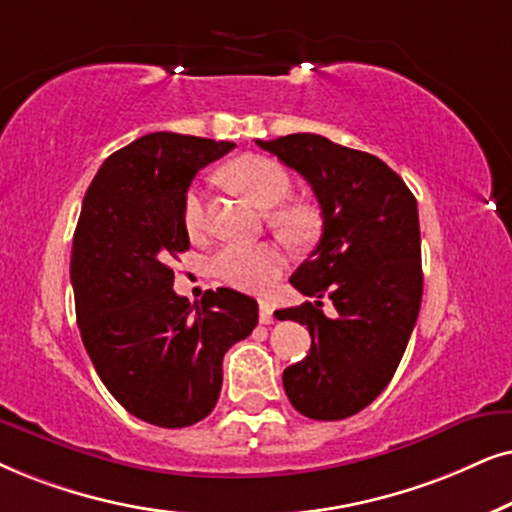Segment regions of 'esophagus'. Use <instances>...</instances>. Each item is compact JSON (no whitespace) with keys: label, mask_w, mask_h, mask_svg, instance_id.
Returning a JSON list of instances; mask_svg holds the SVG:
<instances>
[{"label":"esophagus","mask_w":512,"mask_h":512,"mask_svg":"<svg viewBox=\"0 0 512 512\" xmlns=\"http://www.w3.org/2000/svg\"><path fill=\"white\" fill-rule=\"evenodd\" d=\"M260 323L262 325H271L274 323V306L267 299H260Z\"/></svg>","instance_id":"34e87169"}]
</instances>
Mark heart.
<instances>
[{
    "instance_id": "1",
    "label": "heart",
    "mask_w": 512,
    "mask_h": 512,
    "mask_svg": "<svg viewBox=\"0 0 512 512\" xmlns=\"http://www.w3.org/2000/svg\"><path fill=\"white\" fill-rule=\"evenodd\" d=\"M229 185L243 194L257 208L271 210L269 220L281 234L290 238H304L313 229V215L309 208L299 203H281L290 194V175L285 168L267 156L248 154L229 163L224 170ZM279 208L276 209L275 206ZM182 222L189 234H201L206 227V206H203V194L199 187H192L185 194L182 203ZM285 267V255L276 245H227L213 257V271L224 283L234 285L241 290L260 292L267 290L271 283L281 276Z\"/></svg>"
}]
</instances>
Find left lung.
<instances>
[{"mask_svg":"<svg viewBox=\"0 0 512 512\" xmlns=\"http://www.w3.org/2000/svg\"><path fill=\"white\" fill-rule=\"evenodd\" d=\"M257 145L309 182L323 236L290 283L313 297L278 320L309 327V356L283 372L292 407L316 421L358 414L388 386L417 323L424 274L417 199L377 156L316 133ZM336 311L322 313V299Z\"/></svg>","mask_w":512,"mask_h":512,"instance_id":"8db88e82","label":"left lung"}]
</instances>
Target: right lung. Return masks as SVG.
Wrapping results in <instances>:
<instances>
[{"mask_svg":"<svg viewBox=\"0 0 512 512\" xmlns=\"http://www.w3.org/2000/svg\"><path fill=\"white\" fill-rule=\"evenodd\" d=\"M234 147L149 133L107 156L86 189L70 262L81 342L107 391L147 424L206 419L224 353L257 325L252 297L217 288L192 306L168 267L189 250L182 203L194 175Z\"/></svg>","mask_w":512,"mask_h":512,"instance_id":"obj_1","label":"right lung"}]
</instances>
